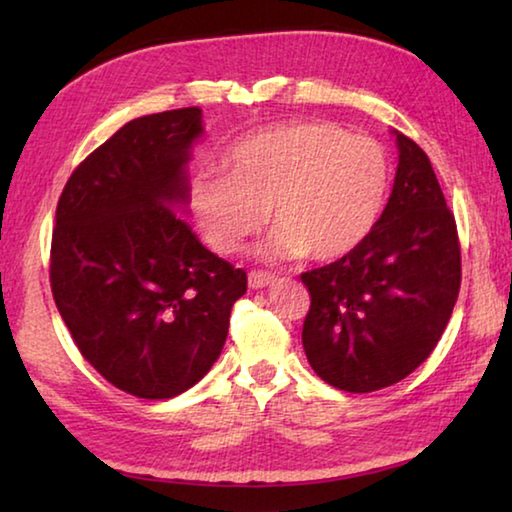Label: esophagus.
Instances as JSON below:
<instances>
[{
	"instance_id": "esophagus-1",
	"label": "esophagus",
	"mask_w": 512,
	"mask_h": 512,
	"mask_svg": "<svg viewBox=\"0 0 512 512\" xmlns=\"http://www.w3.org/2000/svg\"><path fill=\"white\" fill-rule=\"evenodd\" d=\"M274 281V274L263 270H251L249 272V288H265Z\"/></svg>"
}]
</instances>
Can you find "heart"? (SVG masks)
I'll return each mask as SVG.
<instances>
[{
    "mask_svg": "<svg viewBox=\"0 0 512 512\" xmlns=\"http://www.w3.org/2000/svg\"><path fill=\"white\" fill-rule=\"evenodd\" d=\"M390 161L381 142L306 120L251 133L220 170L190 179L197 226L217 254H236L267 220L265 254L333 261L363 242L383 213Z\"/></svg>",
    "mask_w": 512,
    "mask_h": 512,
    "instance_id": "obj_1",
    "label": "heart"
}]
</instances>
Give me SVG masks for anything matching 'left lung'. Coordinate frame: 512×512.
<instances>
[{"instance_id": "obj_1", "label": "left lung", "mask_w": 512, "mask_h": 512, "mask_svg": "<svg viewBox=\"0 0 512 512\" xmlns=\"http://www.w3.org/2000/svg\"><path fill=\"white\" fill-rule=\"evenodd\" d=\"M399 167L374 229L335 263L301 272L311 292L301 342L315 374L345 392L406 379L438 345L460 290L454 213L429 156L397 133Z\"/></svg>"}]
</instances>
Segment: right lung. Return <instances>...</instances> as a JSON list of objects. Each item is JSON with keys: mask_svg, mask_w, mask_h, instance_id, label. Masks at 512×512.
Segmentation results:
<instances>
[{"mask_svg": "<svg viewBox=\"0 0 512 512\" xmlns=\"http://www.w3.org/2000/svg\"><path fill=\"white\" fill-rule=\"evenodd\" d=\"M201 108L138 117L83 158L56 206L49 283L81 356L115 388L170 399L211 370L247 272L179 215Z\"/></svg>", "mask_w": 512, "mask_h": 512, "instance_id": "right-lung-1", "label": "right lung"}]
</instances>
